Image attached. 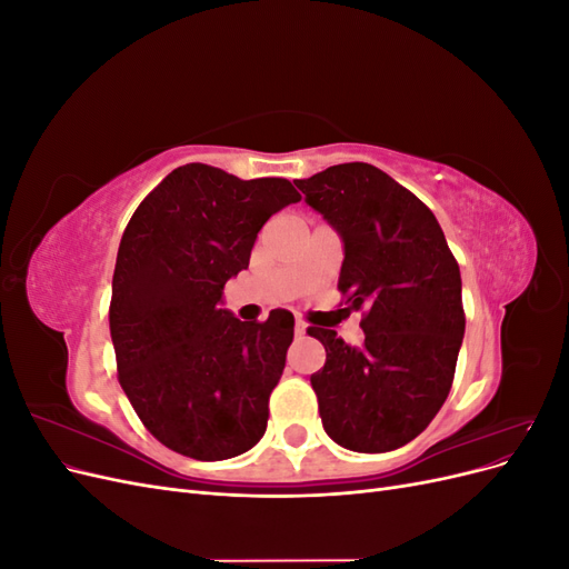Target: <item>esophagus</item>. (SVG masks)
Returning a JSON list of instances; mask_svg holds the SVG:
<instances>
[{"mask_svg":"<svg viewBox=\"0 0 569 569\" xmlns=\"http://www.w3.org/2000/svg\"><path fill=\"white\" fill-rule=\"evenodd\" d=\"M295 332H297V337H303V335H306V322H303V320H299V318H297V322H295Z\"/></svg>","mask_w":569,"mask_h":569,"instance_id":"34e87169","label":"esophagus"}]
</instances>
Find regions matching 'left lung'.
<instances>
[{
  "label": "left lung",
  "instance_id": "8db88e82",
  "mask_svg": "<svg viewBox=\"0 0 569 569\" xmlns=\"http://www.w3.org/2000/svg\"><path fill=\"white\" fill-rule=\"evenodd\" d=\"M343 244L339 291L368 308L363 347L308 327L325 366L311 375L325 432L358 453L416 439L451 391L465 335L460 268L435 213L370 163L295 180Z\"/></svg>",
  "mask_w": 569,
  "mask_h": 569
}]
</instances>
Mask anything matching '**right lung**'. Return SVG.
Listing matches in <instances>:
<instances>
[{
  "mask_svg": "<svg viewBox=\"0 0 569 569\" xmlns=\"http://www.w3.org/2000/svg\"><path fill=\"white\" fill-rule=\"evenodd\" d=\"M301 194L284 178L239 180L187 163L137 206L118 247L109 327L118 380L149 432L194 460H226L261 441L295 316L242 322L222 287L266 220Z\"/></svg>",
  "mask_w": 569,
  "mask_h": 569,
  "instance_id": "obj_1",
  "label": "right lung"
}]
</instances>
